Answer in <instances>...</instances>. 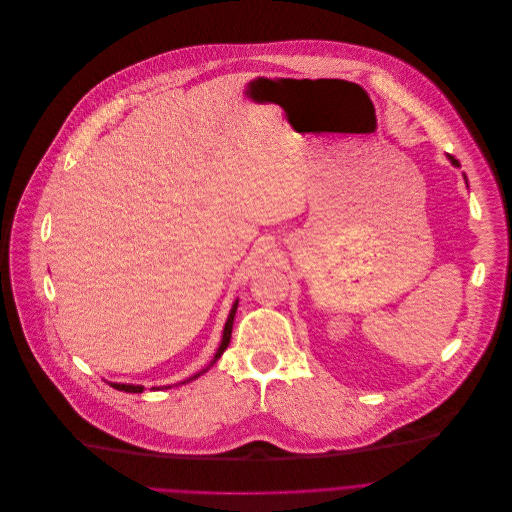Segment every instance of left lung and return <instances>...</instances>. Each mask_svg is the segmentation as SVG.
<instances>
[{
    "label": "left lung",
    "instance_id": "left-lung-1",
    "mask_svg": "<svg viewBox=\"0 0 512 512\" xmlns=\"http://www.w3.org/2000/svg\"><path fill=\"white\" fill-rule=\"evenodd\" d=\"M448 161H450V163H452V165H454V167H460V163H458V161H456V159H454V157H452V155H448ZM464 181H466V185H468V179H466V173H464Z\"/></svg>",
    "mask_w": 512,
    "mask_h": 512
}]
</instances>
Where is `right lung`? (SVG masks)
<instances>
[{"label":"right lung","mask_w":512,"mask_h":512,"mask_svg":"<svg viewBox=\"0 0 512 512\" xmlns=\"http://www.w3.org/2000/svg\"><path fill=\"white\" fill-rule=\"evenodd\" d=\"M236 311H238V298L234 300V304H232V309H230V315H228V319H226V325H224V333H222V341H220V347H218V351H216V355H214V359L210 361V365L206 367V369H201V371H197V373H193L191 377H187V379H183L181 383H175V385H183V383H187V381H193V379H197L199 375H203L206 373L220 357H222V353L228 349V345H230V337H232V327H234V317H236ZM111 387H115V389H119V391H125V393H143V385H133V383H115V381H107ZM171 385H161V387H153L155 391L157 389H169Z\"/></svg>","instance_id":"add662e5"}]
</instances>
